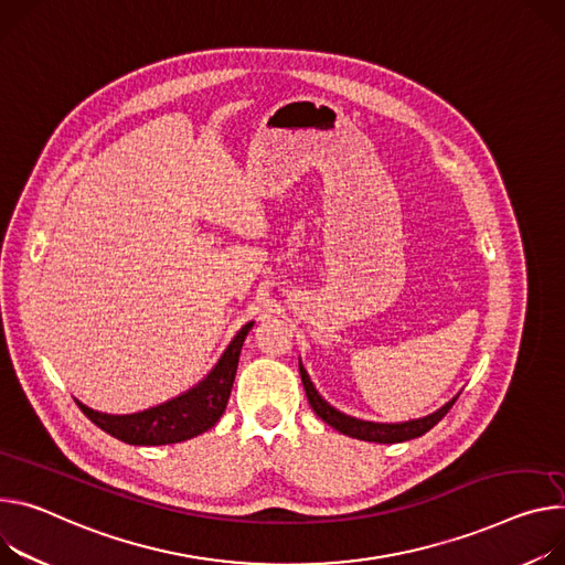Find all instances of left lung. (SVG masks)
Returning a JSON list of instances; mask_svg holds the SVG:
<instances>
[{
	"mask_svg": "<svg viewBox=\"0 0 565 565\" xmlns=\"http://www.w3.org/2000/svg\"><path fill=\"white\" fill-rule=\"evenodd\" d=\"M299 374H301V383H303V390H306V396H309V403L313 407V413L324 422L329 424L331 428H335L338 433L342 435H349V437H355V439H363V441H379V444H398V441H407V439H415V437H422L426 435L433 426H437L448 409L452 407V403L457 401V396L452 401H448L441 409H437V413L424 417V419H415V422H405V424H372V422H361V419H353V417H347L342 413H338L335 407H331L320 394L318 390L313 387L309 374H306V370L301 367L299 363Z\"/></svg>",
	"mask_w": 565,
	"mask_h": 565,
	"instance_id": "obj_1",
	"label": "left lung"
}]
</instances>
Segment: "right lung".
<instances>
[{
    "label": "right lung",
    "mask_w": 565,
    "mask_h": 565,
    "mask_svg": "<svg viewBox=\"0 0 565 565\" xmlns=\"http://www.w3.org/2000/svg\"><path fill=\"white\" fill-rule=\"evenodd\" d=\"M249 329L252 322L234 335L207 379L169 403L143 409V413L137 415H104L83 405L81 401L76 403L92 424L132 446H162L198 437L204 430H210L225 413L238 367L241 347Z\"/></svg>",
    "instance_id": "right-lung-1"
}]
</instances>
